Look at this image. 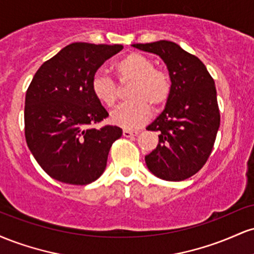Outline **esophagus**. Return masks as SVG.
Listing matches in <instances>:
<instances>
[{"label": "esophagus", "mask_w": 254, "mask_h": 254, "mask_svg": "<svg viewBox=\"0 0 254 254\" xmlns=\"http://www.w3.org/2000/svg\"><path fill=\"white\" fill-rule=\"evenodd\" d=\"M138 135V131H132V130H123V136L124 137H133Z\"/></svg>", "instance_id": "1"}]
</instances>
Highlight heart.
Returning <instances> with one entry per match:
<instances>
[{
	"instance_id": "obj_1",
	"label": "heart",
	"mask_w": 254,
	"mask_h": 254,
	"mask_svg": "<svg viewBox=\"0 0 254 254\" xmlns=\"http://www.w3.org/2000/svg\"><path fill=\"white\" fill-rule=\"evenodd\" d=\"M122 86L127 89L130 101L122 104L110 116L111 123L124 129H135L147 122L150 109L157 112L165 106L172 92V81L167 71L155 68L154 61L139 52H132L115 65ZM93 95L106 106H113L119 98L118 84L112 77L98 71L90 81Z\"/></svg>"
}]
</instances>
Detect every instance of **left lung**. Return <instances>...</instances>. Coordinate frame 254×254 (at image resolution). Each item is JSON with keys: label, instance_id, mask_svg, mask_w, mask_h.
Listing matches in <instances>:
<instances>
[{"label": "left lung", "instance_id": "8db88e82", "mask_svg": "<svg viewBox=\"0 0 254 254\" xmlns=\"http://www.w3.org/2000/svg\"><path fill=\"white\" fill-rule=\"evenodd\" d=\"M132 46L161 58L172 81L165 110L147 127L159 132V144L145 155V164L160 179H188L210 156L220 127L214 80L199 58L176 43L160 40Z\"/></svg>", "mask_w": 254, "mask_h": 254}]
</instances>
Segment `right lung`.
<instances>
[{
  "label": "right lung",
  "instance_id": "1",
  "mask_svg": "<svg viewBox=\"0 0 254 254\" xmlns=\"http://www.w3.org/2000/svg\"><path fill=\"white\" fill-rule=\"evenodd\" d=\"M123 45L72 43L42 64L26 92L25 137L32 155L51 178L87 185L104 173L111 145L123 133L113 125L90 81Z\"/></svg>",
  "mask_w": 254,
  "mask_h": 254
}]
</instances>
